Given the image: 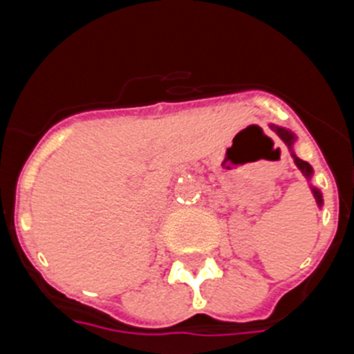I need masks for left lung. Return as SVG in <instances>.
I'll return each mask as SVG.
<instances>
[{
  "mask_svg": "<svg viewBox=\"0 0 354 354\" xmlns=\"http://www.w3.org/2000/svg\"><path fill=\"white\" fill-rule=\"evenodd\" d=\"M271 127H273V129L277 131L278 136H280V138H282L283 142L287 143V145L292 147V140H294V136H292V134L289 133V131L282 129V127H277V126H271ZM294 162H296V167H298L299 170H301L303 174L306 175V177H310L312 168H310V165H308V162L303 161V159H298V158H296V156H294ZM314 193H315V198H317V202H319V204H321V202H323V200H321V195H319L317 192H314Z\"/></svg>",
  "mask_w": 354,
  "mask_h": 354,
  "instance_id": "1",
  "label": "left lung"
}]
</instances>
